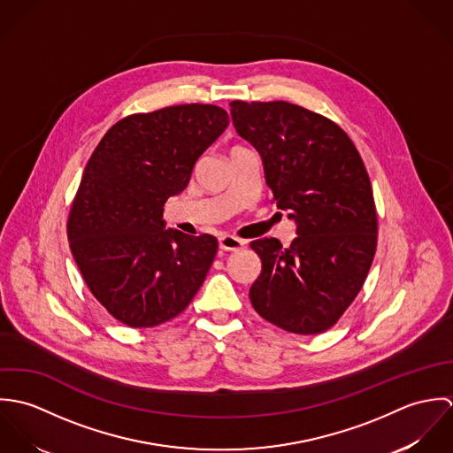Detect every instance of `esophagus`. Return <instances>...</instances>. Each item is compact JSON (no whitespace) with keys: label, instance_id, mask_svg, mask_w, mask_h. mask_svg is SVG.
<instances>
[{"label":"esophagus","instance_id":"obj_1","mask_svg":"<svg viewBox=\"0 0 453 453\" xmlns=\"http://www.w3.org/2000/svg\"><path fill=\"white\" fill-rule=\"evenodd\" d=\"M219 248L223 251H241L244 248V241H241L234 235H221L219 237Z\"/></svg>","mask_w":453,"mask_h":453}]
</instances>
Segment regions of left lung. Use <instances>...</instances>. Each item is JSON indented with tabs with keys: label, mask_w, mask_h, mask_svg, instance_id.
Segmentation results:
<instances>
[{
	"label": "left lung",
	"mask_w": 453,
	"mask_h": 453,
	"mask_svg": "<svg viewBox=\"0 0 453 453\" xmlns=\"http://www.w3.org/2000/svg\"><path fill=\"white\" fill-rule=\"evenodd\" d=\"M232 122L261 157L272 202L295 221L289 248L258 239L261 273L250 298L263 319L316 334L361 291L377 250V212L366 167L350 137L302 106L232 101Z\"/></svg>",
	"instance_id": "8db88e82"
}]
</instances>
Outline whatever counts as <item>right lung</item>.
Returning <instances> with one entry per match:
<instances>
[{"label": "right lung", "instance_id": "obj_1", "mask_svg": "<svg viewBox=\"0 0 453 453\" xmlns=\"http://www.w3.org/2000/svg\"><path fill=\"white\" fill-rule=\"evenodd\" d=\"M225 110L181 104L130 115L88 158L67 241L88 289L120 323L151 327L181 314L218 251L216 237L165 228L164 205L228 127Z\"/></svg>", "mask_w": 453, "mask_h": 453}]
</instances>
